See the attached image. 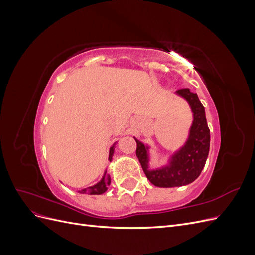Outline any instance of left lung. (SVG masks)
<instances>
[{"label":"left lung","instance_id":"8db88e82","mask_svg":"<svg viewBox=\"0 0 255 255\" xmlns=\"http://www.w3.org/2000/svg\"><path fill=\"white\" fill-rule=\"evenodd\" d=\"M185 98L194 112V122L190 128L189 138L183 148L174 154L170 166L157 170H148V152L137 139L136 155L140 161L142 170L148 180L157 187H176L194 182L201 173L210 151V128H208L204 106L197 94L188 88L176 91Z\"/></svg>","mask_w":255,"mask_h":255}]
</instances>
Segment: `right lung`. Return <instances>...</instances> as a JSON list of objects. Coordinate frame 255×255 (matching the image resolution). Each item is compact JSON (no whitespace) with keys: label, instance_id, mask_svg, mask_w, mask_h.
I'll list each match as a JSON object with an SVG mask.
<instances>
[{"label":"right lung","instance_id":"right-lung-1","mask_svg":"<svg viewBox=\"0 0 255 255\" xmlns=\"http://www.w3.org/2000/svg\"><path fill=\"white\" fill-rule=\"evenodd\" d=\"M114 145L112 146L111 151H110V157H109L110 160H112V156H113V153H114ZM110 184H111V177H110L109 174L105 172L101 182H99L98 184L94 185V186H91V187L82 189L80 192H81V194H89V195H101L107 190V187H109Z\"/></svg>","mask_w":255,"mask_h":255}]
</instances>
